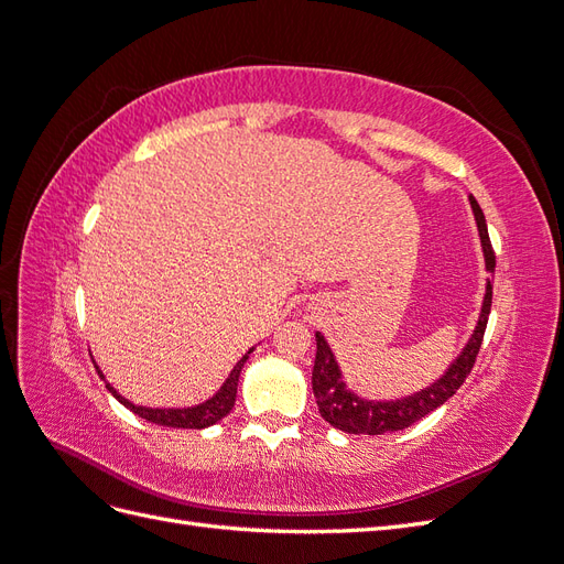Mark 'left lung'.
Instances as JSON below:
<instances>
[{
  "label": "left lung",
  "mask_w": 564,
  "mask_h": 564,
  "mask_svg": "<svg viewBox=\"0 0 564 564\" xmlns=\"http://www.w3.org/2000/svg\"><path fill=\"white\" fill-rule=\"evenodd\" d=\"M468 199H470V207L475 214L477 232H480L485 265L489 272H494V265H497V256H494V249L489 242L485 214L473 195ZM489 311H491V282L487 280V292H485L480 317H477V324L468 338L466 348L460 350V355L449 365V369L442 373L435 383L414 392V395H406L400 400H383V402L381 400H365L360 395H355V392L344 383V377H340V369H338V362H336L329 344L317 332L315 334L317 352H315V367H313V392H315L322 419L332 423L334 429L350 433V435H383V433H395V431L409 429V425L421 421L425 414L435 412L437 406L445 404L454 395V392L464 386L466 377L470 373V369L475 365V357H477V352H480V346H482Z\"/></svg>",
  "instance_id": "1"
}]
</instances>
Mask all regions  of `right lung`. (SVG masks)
Here are the masks:
<instances>
[{"instance_id":"obj_1","label":"right lung","mask_w":564,"mask_h":564,"mask_svg":"<svg viewBox=\"0 0 564 564\" xmlns=\"http://www.w3.org/2000/svg\"><path fill=\"white\" fill-rule=\"evenodd\" d=\"M251 350H253V348H251ZM251 350H249V352H251ZM249 352L242 357L240 362H237V365L232 367V371L228 373L226 383L218 388V392H216L214 398H209L207 402H202V404H197V406H185V409H150V406H135L133 402H129L127 398L119 395V392L106 381L104 371H100L98 367H96V369H98V373H100V379L106 381V388H108V390L112 392V395H115L119 402H122L127 409H131L133 414H139L141 419H145V421H150V423L166 425V429H195V431H199V429H207V425H214L216 421L228 416V412L235 406L237 383H240V371H242V367H245V362H247Z\"/></svg>"}]
</instances>
